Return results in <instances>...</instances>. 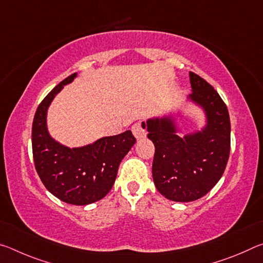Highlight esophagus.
<instances>
[{"mask_svg":"<svg viewBox=\"0 0 263 263\" xmlns=\"http://www.w3.org/2000/svg\"><path fill=\"white\" fill-rule=\"evenodd\" d=\"M146 130H147V124H146V122L144 121L137 122L135 125L132 126V132L133 135L136 136L137 139L146 137Z\"/></svg>","mask_w":263,"mask_h":263,"instance_id":"obj_1","label":"esophagus"}]
</instances>
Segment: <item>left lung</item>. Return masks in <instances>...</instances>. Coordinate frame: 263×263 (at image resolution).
Wrapping results in <instances>:
<instances>
[{
  "label": "left lung",
  "instance_id": "obj_1",
  "mask_svg": "<svg viewBox=\"0 0 263 263\" xmlns=\"http://www.w3.org/2000/svg\"><path fill=\"white\" fill-rule=\"evenodd\" d=\"M191 100L206 111L203 132L180 138L167 119L147 122L154 144L152 174L159 193L175 202H191L206 195L224 173L231 148L228 106L210 83L190 72Z\"/></svg>",
  "mask_w": 263,
  "mask_h": 263
}]
</instances>
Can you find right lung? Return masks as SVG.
Masks as SVG:
<instances>
[{"label":"right lung","instance_id":"obj_1","mask_svg":"<svg viewBox=\"0 0 263 263\" xmlns=\"http://www.w3.org/2000/svg\"><path fill=\"white\" fill-rule=\"evenodd\" d=\"M75 77L74 73L61 81L38 105L32 123V154L35 171L51 194L68 204L87 205L100 201L112 188L119 163L135 145L136 138L131 131H125L86 147L70 149L48 136V105Z\"/></svg>","mask_w":263,"mask_h":263}]
</instances>
